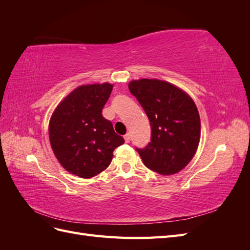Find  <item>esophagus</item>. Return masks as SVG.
<instances>
[{"label":"esophagus","instance_id":"esophagus-1","mask_svg":"<svg viewBox=\"0 0 250 250\" xmlns=\"http://www.w3.org/2000/svg\"><path fill=\"white\" fill-rule=\"evenodd\" d=\"M124 140H125L126 143H129V142H130V134H129V133L125 134V135H124Z\"/></svg>","mask_w":250,"mask_h":250}]
</instances>
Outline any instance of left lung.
<instances>
[{"mask_svg":"<svg viewBox=\"0 0 250 250\" xmlns=\"http://www.w3.org/2000/svg\"><path fill=\"white\" fill-rule=\"evenodd\" d=\"M128 87L151 125V142L145 148H137L144 165L162 175L183 170L194 157L200 140V117L192 98L157 79L133 80Z\"/></svg>","mask_w":250,"mask_h":250,"instance_id":"8db88e82","label":"left lung"}]
</instances>
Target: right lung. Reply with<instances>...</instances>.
Here are the masks:
<instances>
[{
  "instance_id": "obj_1",
  "label": "right lung",
  "mask_w": 250,
  "mask_h": 250,
  "mask_svg": "<svg viewBox=\"0 0 250 250\" xmlns=\"http://www.w3.org/2000/svg\"><path fill=\"white\" fill-rule=\"evenodd\" d=\"M112 84L81 85L59 103L49 124L51 147L62 167L82 178L106 169L112 152L124 144L102 109Z\"/></svg>"
}]
</instances>
